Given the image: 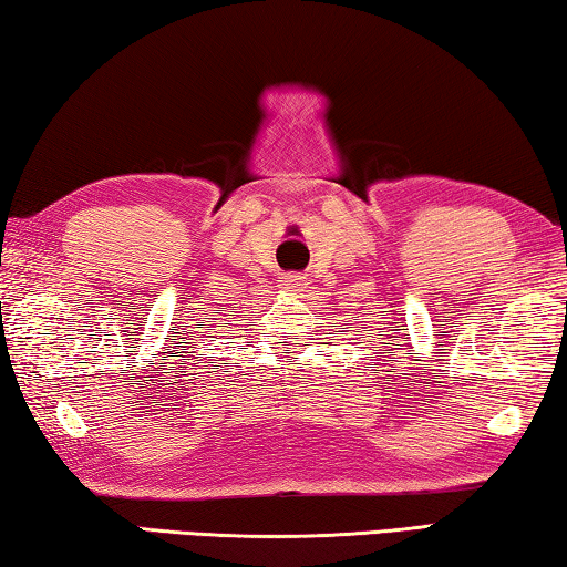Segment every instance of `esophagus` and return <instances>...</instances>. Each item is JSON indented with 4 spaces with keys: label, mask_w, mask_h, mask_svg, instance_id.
<instances>
[{
    "label": "esophagus",
    "mask_w": 567,
    "mask_h": 567,
    "mask_svg": "<svg viewBox=\"0 0 567 567\" xmlns=\"http://www.w3.org/2000/svg\"><path fill=\"white\" fill-rule=\"evenodd\" d=\"M281 289H284V291H291V293L301 291V289H303V276H299V274H289V276H284Z\"/></svg>",
    "instance_id": "1"
}]
</instances>
